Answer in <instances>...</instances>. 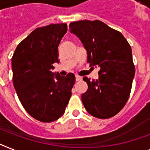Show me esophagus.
I'll return each mask as SVG.
<instances>
[{
  "label": "esophagus",
  "mask_w": 150,
  "mask_h": 150,
  "mask_svg": "<svg viewBox=\"0 0 150 150\" xmlns=\"http://www.w3.org/2000/svg\"><path fill=\"white\" fill-rule=\"evenodd\" d=\"M82 80V76H79V75H76V81H80Z\"/></svg>",
  "instance_id": "esophagus-1"
}]
</instances>
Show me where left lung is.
Segmentation results:
<instances>
[{"mask_svg":"<svg viewBox=\"0 0 150 150\" xmlns=\"http://www.w3.org/2000/svg\"><path fill=\"white\" fill-rule=\"evenodd\" d=\"M69 28L87 51V63L100 68L97 80L83 78L88 85L81 96L84 107L96 118L114 117L130 95L135 75L130 45L120 32L98 20L74 21Z\"/></svg>","mask_w":150,"mask_h":150,"instance_id":"1","label":"left lung"}]
</instances>
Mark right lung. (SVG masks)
<instances>
[{"label": "right lung", "instance_id": "obj_1", "mask_svg": "<svg viewBox=\"0 0 150 150\" xmlns=\"http://www.w3.org/2000/svg\"><path fill=\"white\" fill-rule=\"evenodd\" d=\"M67 23L36 28L16 48L12 57L13 83L20 101L32 117L44 122L64 114L71 96L75 76L52 73L59 63L58 46Z\"/></svg>", "mask_w": 150, "mask_h": 150}]
</instances>
